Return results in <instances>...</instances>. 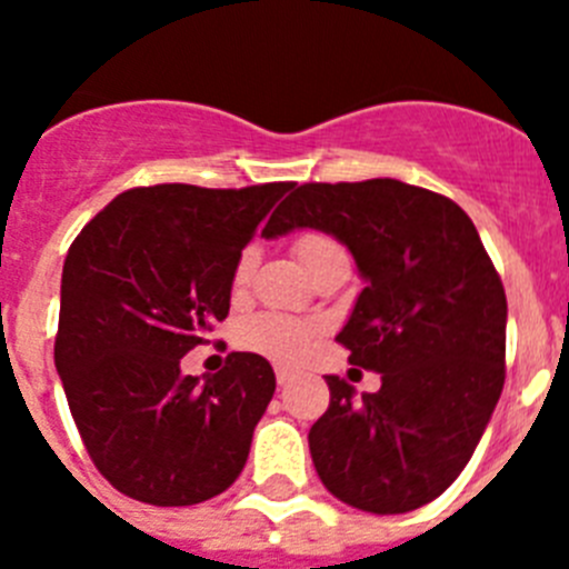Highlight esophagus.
Wrapping results in <instances>:
<instances>
[{"label": "esophagus", "instance_id": "esophagus-1", "mask_svg": "<svg viewBox=\"0 0 569 569\" xmlns=\"http://www.w3.org/2000/svg\"><path fill=\"white\" fill-rule=\"evenodd\" d=\"M290 379H293V373H290V370H284V367H279V370H276V381H279V385H288Z\"/></svg>", "mask_w": 569, "mask_h": 569}]
</instances>
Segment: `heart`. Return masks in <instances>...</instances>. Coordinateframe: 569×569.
Instances as JSON below:
<instances>
[{
  "label": "heart",
  "instance_id": "heart-1",
  "mask_svg": "<svg viewBox=\"0 0 569 569\" xmlns=\"http://www.w3.org/2000/svg\"><path fill=\"white\" fill-rule=\"evenodd\" d=\"M339 248L330 236L325 233H301L299 239L293 241V253L299 256L301 264H310L316 256L328 253V250ZM250 268H253V250H244L236 261L233 281L236 284H244L250 276ZM316 341V328L308 325V321L290 319V316L279 313H259L250 316L239 330V345L244 350H253V353L268 356V359L281 361V365H296L305 356L313 350Z\"/></svg>",
  "mask_w": 569,
  "mask_h": 569
}]
</instances>
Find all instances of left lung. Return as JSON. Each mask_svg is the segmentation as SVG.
<instances>
[{
    "label": "left lung",
    "instance_id": "left-lung-1",
    "mask_svg": "<svg viewBox=\"0 0 569 569\" xmlns=\"http://www.w3.org/2000/svg\"><path fill=\"white\" fill-rule=\"evenodd\" d=\"M313 228L356 259L365 290L336 336L376 393L328 376L310 456L336 499L410 512L459 479L505 387L507 296L470 216L399 179L299 184L264 239Z\"/></svg>",
    "mask_w": 569,
    "mask_h": 569
}]
</instances>
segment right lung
Wrapping results in <instances>:
<instances>
[{"label": "right lung", "mask_w": 569, "mask_h": 569, "mask_svg": "<svg viewBox=\"0 0 569 569\" xmlns=\"http://www.w3.org/2000/svg\"><path fill=\"white\" fill-rule=\"evenodd\" d=\"M290 188L124 190L70 244L53 359L84 450L130 499L188 507L239 479L273 367L230 353L199 379L179 361L228 316L236 261Z\"/></svg>", "instance_id": "right-lung-1"}]
</instances>
